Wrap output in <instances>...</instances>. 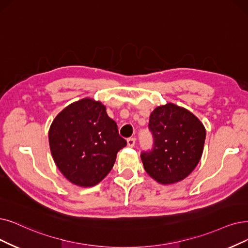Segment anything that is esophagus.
Instances as JSON below:
<instances>
[{"instance_id":"esophagus-1","label":"esophagus","mask_w":248,"mask_h":248,"mask_svg":"<svg viewBox=\"0 0 248 248\" xmlns=\"http://www.w3.org/2000/svg\"><path fill=\"white\" fill-rule=\"evenodd\" d=\"M135 141H136V140H135L134 137H129L127 140V144H128V146L133 147L135 145Z\"/></svg>"}]
</instances>
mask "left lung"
Masks as SVG:
<instances>
[{"label": "left lung", "mask_w": 248, "mask_h": 248, "mask_svg": "<svg viewBox=\"0 0 248 248\" xmlns=\"http://www.w3.org/2000/svg\"><path fill=\"white\" fill-rule=\"evenodd\" d=\"M148 129L153 147L140 155L146 173L161 184L183 180L202 157L205 140L202 123L186 108L167 104L151 114Z\"/></svg>", "instance_id": "8db88e82"}]
</instances>
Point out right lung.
<instances>
[{
    "instance_id": "add662e5",
    "label": "right lung",
    "mask_w": 248,
    "mask_h": 248,
    "mask_svg": "<svg viewBox=\"0 0 248 248\" xmlns=\"http://www.w3.org/2000/svg\"><path fill=\"white\" fill-rule=\"evenodd\" d=\"M48 141L59 170L83 187L100 183L112 170L117 153L127 144L106 107L91 98L69 105L55 118Z\"/></svg>"
}]
</instances>
